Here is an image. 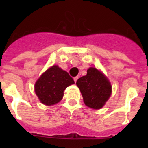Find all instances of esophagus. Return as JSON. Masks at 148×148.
Instances as JSON below:
<instances>
[{
	"label": "esophagus",
	"mask_w": 148,
	"mask_h": 148,
	"mask_svg": "<svg viewBox=\"0 0 148 148\" xmlns=\"http://www.w3.org/2000/svg\"><path fill=\"white\" fill-rule=\"evenodd\" d=\"M77 79H78V77H74V82L76 83L77 81Z\"/></svg>",
	"instance_id": "esophagus-1"
}]
</instances>
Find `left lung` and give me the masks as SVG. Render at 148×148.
Returning a JSON list of instances; mask_svg holds the SVG:
<instances>
[{
  "label": "left lung",
  "mask_w": 148,
  "mask_h": 148,
  "mask_svg": "<svg viewBox=\"0 0 148 148\" xmlns=\"http://www.w3.org/2000/svg\"><path fill=\"white\" fill-rule=\"evenodd\" d=\"M85 105L93 109H100L107 102L112 91L110 81L101 71L90 67L87 75L77 81Z\"/></svg>",
  "instance_id": "obj_1"
}]
</instances>
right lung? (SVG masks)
Instances as JSON below:
<instances>
[{
	"label": "right lung",
	"instance_id": "1",
	"mask_svg": "<svg viewBox=\"0 0 148 148\" xmlns=\"http://www.w3.org/2000/svg\"><path fill=\"white\" fill-rule=\"evenodd\" d=\"M74 84L68 73L53 65L41 74L36 81L34 90L40 101L45 105H53L61 101L64 90Z\"/></svg>",
	"mask_w": 148,
	"mask_h": 148
}]
</instances>
